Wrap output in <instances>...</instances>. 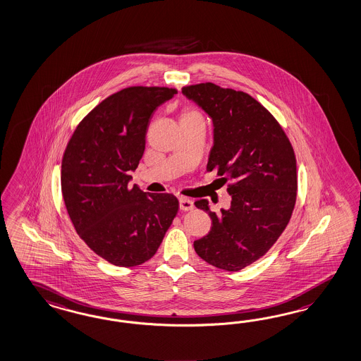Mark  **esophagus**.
I'll use <instances>...</instances> for the list:
<instances>
[{"label":"esophagus","instance_id":"esophagus-1","mask_svg":"<svg viewBox=\"0 0 361 361\" xmlns=\"http://www.w3.org/2000/svg\"><path fill=\"white\" fill-rule=\"evenodd\" d=\"M179 208L182 211H191L194 208V203L187 197H179Z\"/></svg>","mask_w":361,"mask_h":361}]
</instances>
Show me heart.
Here are the masks:
<instances>
[{
	"mask_svg": "<svg viewBox=\"0 0 361 361\" xmlns=\"http://www.w3.org/2000/svg\"><path fill=\"white\" fill-rule=\"evenodd\" d=\"M195 114V112H188V114Z\"/></svg>",
	"mask_w": 361,
	"mask_h": 361,
	"instance_id": "b5f03b06",
	"label": "heart"
}]
</instances>
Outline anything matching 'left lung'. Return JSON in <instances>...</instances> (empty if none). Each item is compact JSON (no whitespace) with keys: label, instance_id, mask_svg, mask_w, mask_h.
I'll return each mask as SVG.
<instances>
[{"label":"left lung","instance_id":"1","mask_svg":"<svg viewBox=\"0 0 361 361\" xmlns=\"http://www.w3.org/2000/svg\"><path fill=\"white\" fill-rule=\"evenodd\" d=\"M182 93L212 121L207 170L226 176L232 197L219 214L207 199L196 200L212 227L194 247L212 267L237 271L262 257L288 226L297 197L294 150L276 118L247 93L212 82L183 87Z\"/></svg>","mask_w":361,"mask_h":361}]
</instances>
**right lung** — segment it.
<instances>
[{
    "instance_id": "right-lung-1",
    "label": "right lung",
    "mask_w": 361,
    "mask_h": 361,
    "mask_svg": "<svg viewBox=\"0 0 361 361\" xmlns=\"http://www.w3.org/2000/svg\"><path fill=\"white\" fill-rule=\"evenodd\" d=\"M176 90L129 87L99 104L73 132L62 161V194L73 227L96 255L135 267L158 250L176 217L173 194L129 185L155 109Z\"/></svg>"
}]
</instances>
